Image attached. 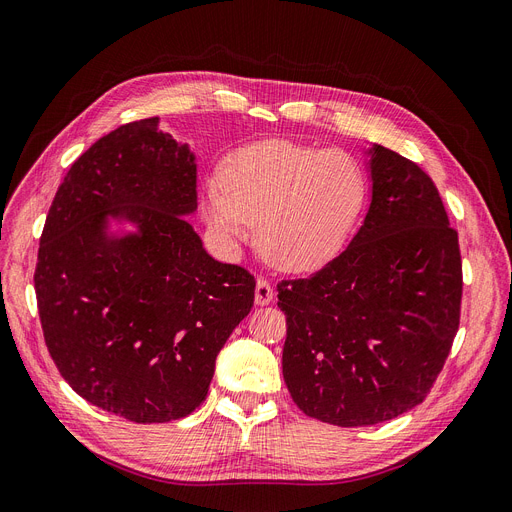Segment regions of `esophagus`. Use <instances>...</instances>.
Listing matches in <instances>:
<instances>
[{
  "label": "esophagus",
  "instance_id": "34e87169",
  "mask_svg": "<svg viewBox=\"0 0 512 512\" xmlns=\"http://www.w3.org/2000/svg\"><path fill=\"white\" fill-rule=\"evenodd\" d=\"M274 299V288L272 284L265 278H257V286H255V303L257 305H268Z\"/></svg>",
  "mask_w": 512,
  "mask_h": 512
}]
</instances>
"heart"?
Masks as SVG:
<instances>
[{"mask_svg":"<svg viewBox=\"0 0 512 512\" xmlns=\"http://www.w3.org/2000/svg\"><path fill=\"white\" fill-rule=\"evenodd\" d=\"M368 182L339 150L288 142L240 148L205 184V219L228 244L257 224V247L274 268L311 272L335 259L366 207Z\"/></svg>","mask_w":512,"mask_h":512,"instance_id":"heart-1","label":"heart"}]
</instances>
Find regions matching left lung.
Returning a JSON list of instances; mask_svg holds the SVG:
<instances>
[{
	"label": "left lung",
	"mask_w": 512,
	"mask_h": 512,
	"mask_svg": "<svg viewBox=\"0 0 512 512\" xmlns=\"http://www.w3.org/2000/svg\"><path fill=\"white\" fill-rule=\"evenodd\" d=\"M370 207L349 247L278 284L284 383L307 416L368 427L418 406L460 320L458 234L431 177L385 146L366 150Z\"/></svg>",
	"instance_id": "obj_1"
}]
</instances>
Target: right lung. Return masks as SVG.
Segmentation results:
<instances>
[{
	"mask_svg": "<svg viewBox=\"0 0 512 512\" xmlns=\"http://www.w3.org/2000/svg\"><path fill=\"white\" fill-rule=\"evenodd\" d=\"M196 207V154L152 117L85 150L43 226L35 295L52 360L75 393L131 422L201 406L253 307V276L213 259L184 219Z\"/></svg>",
	"mask_w": 512,
	"mask_h": 512,
	"instance_id": "obj_1",
	"label": "right lung"
}]
</instances>
